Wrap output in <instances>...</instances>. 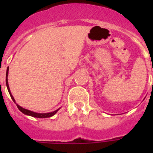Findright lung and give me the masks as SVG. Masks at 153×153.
<instances>
[{
    "instance_id": "add662e5",
    "label": "right lung",
    "mask_w": 153,
    "mask_h": 153,
    "mask_svg": "<svg viewBox=\"0 0 153 153\" xmlns=\"http://www.w3.org/2000/svg\"><path fill=\"white\" fill-rule=\"evenodd\" d=\"M8 70H9V68L7 67V73H6V85H7V87L8 92H9V93H10V97H11V99L13 100V102H15V100L13 99V96H12L11 93H10V88H9V85H8V80H7ZM17 108L19 109V110H20L21 112H22L24 114L28 115V116H30V117H36V118H48V117H53V115L56 114V112H57L58 110L60 109H56V110H55V111L51 112V113H35V112H33V111H30V110H28V109H24V108L21 107V106H20L19 105H17Z\"/></svg>"
}]
</instances>
